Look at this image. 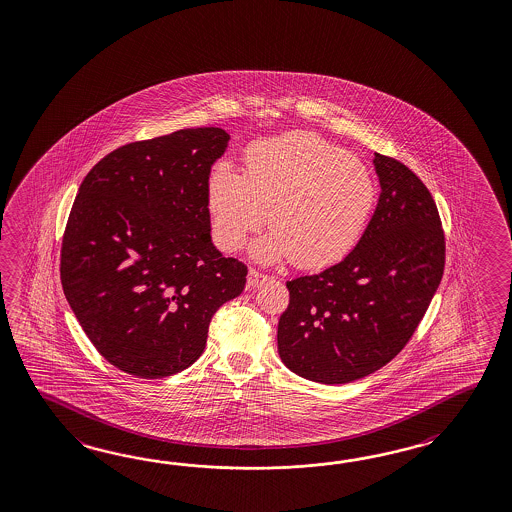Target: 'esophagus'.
Here are the masks:
<instances>
[{
	"label": "esophagus",
	"mask_w": 512,
	"mask_h": 512,
	"mask_svg": "<svg viewBox=\"0 0 512 512\" xmlns=\"http://www.w3.org/2000/svg\"><path fill=\"white\" fill-rule=\"evenodd\" d=\"M269 276L267 274L260 273L256 269H250L249 271V287L260 286L262 282H265Z\"/></svg>",
	"instance_id": "obj_1"
}]
</instances>
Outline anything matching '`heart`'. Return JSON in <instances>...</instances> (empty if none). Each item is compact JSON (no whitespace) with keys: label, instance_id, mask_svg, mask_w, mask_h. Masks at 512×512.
<instances>
[{"label":"heart","instance_id":"heart-1","mask_svg":"<svg viewBox=\"0 0 512 512\" xmlns=\"http://www.w3.org/2000/svg\"><path fill=\"white\" fill-rule=\"evenodd\" d=\"M376 203L367 166L309 132H289L250 145L245 175L219 164L208 180L215 236L238 250L262 228L273 234L256 247L262 260L319 269L356 247Z\"/></svg>","mask_w":512,"mask_h":512}]
</instances>
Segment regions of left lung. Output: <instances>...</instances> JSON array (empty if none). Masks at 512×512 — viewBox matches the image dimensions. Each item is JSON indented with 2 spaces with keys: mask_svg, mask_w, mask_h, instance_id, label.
<instances>
[{
  "mask_svg": "<svg viewBox=\"0 0 512 512\" xmlns=\"http://www.w3.org/2000/svg\"><path fill=\"white\" fill-rule=\"evenodd\" d=\"M381 193L345 260L287 282L278 354L319 383H348L387 365L413 337L446 262L437 204L415 171L374 153Z\"/></svg>",
  "mask_w": 512,
  "mask_h": 512,
  "instance_id": "8db88e82",
  "label": "left lung"
}]
</instances>
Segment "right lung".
I'll return each mask as SVG.
<instances>
[{
  "mask_svg": "<svg viewBox=\"0 0 512 512\" xmlns=\"http://www.w3.org/2000/svg\"><path fill=\"white\" fill-rule=\"evenodd\" d=\"M230 136L184 129L127 143L84 177L60 247V282L97 352L138 378L188 369L247 265L210 238L208 180Z\"/></svg>",
  "mask_w": 512,
  "mask_h": 512,
  "instance_id": "1",
  "label": "right lung"
}]
</instances>
